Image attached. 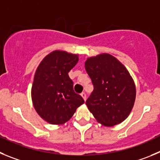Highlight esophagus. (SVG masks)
<instances>
[{
  "label": "esophagus",
  "mask_w": 160,
  "mask_h": 160,
  "mask_svg": "<svg viewBox=\"0 0 160 160\" xmlns=\"http://www.w3.org/2000/svg\"><path fill=\"white\" fill-rule=\"evenodd\" d=\"M80 95H81L82 96V98H83V100H86V94L84 93V92H82L81 94H80Z\"/></svg>",
  "instance_id": "obj_1"
}]
</instances>
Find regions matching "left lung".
Returning <instances> with one entry per match:
<instances>
[{
    "label": "left lung",
    "instance_id": "left-lung-1",
    "mask_svg": "<svg viewBox=\"0 0 160 160\" xmlns=\"http://www.w3.org/2000/svg\"><path fill=\"white\" fill-rule=\"evenodd\" d=\"M85 69L94 91L86 101L98 122L110 127L127 118L136 99L133 79L125 65L110 53L88 58Z\"/></svg>",
    "mask_w": 160,
    "mask_h": 160
}]
</instances>
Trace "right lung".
<instances>
[{"mask_svg":"<svg viewBox=\"0 0 160 160\" xmlns=\"http://www.w3.org/2000/svg\"><path fill=\"white\" fill-rule=\"evenodd\" d=\"M79 61V55L53 50L38 65L31 88L32 103L38 115L51 125L68 122L77 109L84 103L73 90L68 77Z\"/></svg>","mask_w":160,"mask_h":160,"instance_id":"obj_1","label":"right lung"}]
</instances>
